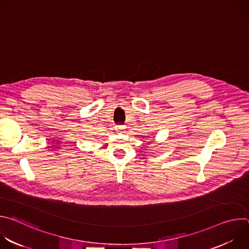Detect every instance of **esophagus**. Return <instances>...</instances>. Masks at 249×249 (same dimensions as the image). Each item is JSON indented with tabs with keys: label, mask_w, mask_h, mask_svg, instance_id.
I'll use <instances>...</instances> for the list:
<instances>
[{
	"label": "esophagus",
	"mask_w": 249,
	"mask_h": 249,
	"mask_svg": "<svg viewBox=\"0 0 249 249\" xmlns=\"http://www.w3.org/2000/svg\"><path fill=\"white\" fill-rule=\"evenodd\" d=\"M125 126H123V125H117L116 127H115V129H116V131H118V132H121V133H123L124 131H125Z\"/></svg>",
	"instance_id": "34e87169"
}]
</instances>
